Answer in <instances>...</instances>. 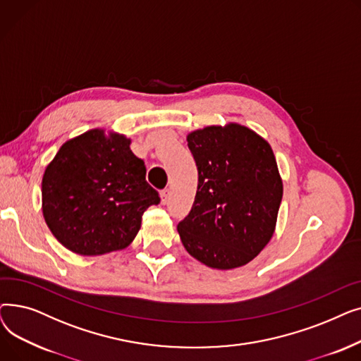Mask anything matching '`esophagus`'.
Instances as JSON below:
<instances>
[{
  "label": "esophagus",
  "mask_w": 361,
  "mask_h": 361,
  "mask_svg": "<svg viewBox=\"0 0 361 361\" xmlns=\"http://www.w3.org/2000/svg\"><path fill=\"white\" fill-rule=\"evenodd\" d=\"M169 188H165V190H162L161 192V202H162V204H166L168 203V200H169Z\"/></svg>",
  "instance_id": "34e87169"
}]
</instances>
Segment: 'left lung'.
<instances>
[{
  "label": "left lung",
  "instance_id": "left-lung-1",
  "mask_svg": "<svg viewBox=\"0 0 361 361\" xmlns=\"http://www.w3.org/2000/svg\"><path fill=\"white\" fill-rule=\"evenodd\" d=\"M199 183L177 230L185 250L207 267L234 269L253 260L274 234L282 181L267 140L238 124L187 136Z\"/></svg>",
  "mask_w": 361,
  "mask_h": 361
}]
</instances>
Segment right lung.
I'll return each instance as SVG.
<instances>
[{
    "instance_id": "1",
    "label": "right lung",
    "mask_w": 361,
    "mask_h": 361,
    "mask_svg": "<svg viewBox=\"0 0 361 361\" xmlns=\"http://www.w3.org/2000/svg\"><path fill=\"white\" fill-rule=\"evenodd\" d=\"M161 202L146 166L121 135L90 130L66 142L42 178V212L64 247L97 256L136 237L143 212Z\"/></svg>"
}]
</instances>
